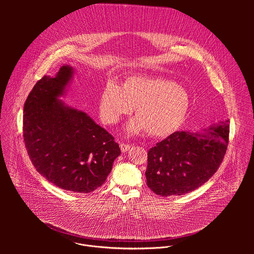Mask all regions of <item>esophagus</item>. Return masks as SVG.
Instances as JSON below:
<instances>
[{"instance_id": "obj_1", "label": "esophagus", "mask_w": 254, "mask_h": 254, "mask_svg": "<svg viewBox=\"0 0 254 254\" xmlns=\"http://www.w3.org/2000/svg\"><path fill=\"white\" fill-rule=\"evenodd\" d=\"M120 148H121V150H122L123 152H125V151H127V150L130 148V145L125 144V143H121V144H120Z\"/></svg>"}]
</instances>
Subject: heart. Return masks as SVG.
<instances>
[{
	"label": "heart",
	"mask_w": 254,
	"mask_h": 254,
	"mask_svg": "<svg viewBox=\"0 0 254 254\" xmlns=\"http://www.w3.org/2000/svg\"><path fill=\"white\" fill-rule=\"evenodd\" d=\"M188 92L175 82L151 76L129 77L121 87L108 83L101 94L99 112L105 123H116L135 108L137 118L130 121L132 133L145 129L152 137L164 138L175 132L190 109Z\"/></svg>",
	"instance_id": "1"
}]
</instances>
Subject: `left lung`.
<instances>
[{
    "instance_id": "obj_1",
    "label": "left lung",
    "mask_w": 254,
    "mask_h": 254,
    "mask_svg": "<svg viewBox=\"0 0 254 254\" xmlns=\"http://www.w3.org/2000/svg\"><path fill=\"white\" fill-rule=\"evenodd\" d=\"M230 120L204 133L175 132L147 152V187L161 196L182 195L208 181L229 145Z\"/></svg>"
}]
</instances>
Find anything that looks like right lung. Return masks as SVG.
I'll return each mask as SVG.
<instances>
[{"label":"right lung","instance_id":"right-lung-1","mask_svg":"<svg viewBox=\"0 0 254 254\" xmlns=\"http://www.w3.org/2000/svg\"><path fill=\"white\" fill-rule=\"evenodd\" d=\"M72 73L64 65L55 78L37 81L24 104L23 140L42 176L63 190L86 193L106 182L121 151L107 130L58 99Z\"/></svg>","mask_w":254,"mask_h":254}]
</instances>
